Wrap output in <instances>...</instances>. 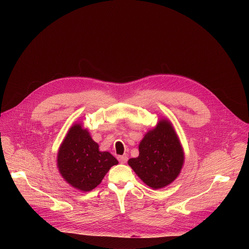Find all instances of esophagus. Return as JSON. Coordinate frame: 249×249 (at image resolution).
<instances>
[{"label": "esophagus", "mask_w": 249, "mask_h": 249, "mask_svg": "<svg viewBox=\"0 0 249 249\" xmlns=\"http://www.w3.org/2000/svg\"><path fill=\"white\" fill-rule=\"evenodd\" d=\"M118 160L121 163H126L127 160H128V157L127 156H120V157H118Z\"/></svg>", "instance_id": "34e87169"}]
</instances>
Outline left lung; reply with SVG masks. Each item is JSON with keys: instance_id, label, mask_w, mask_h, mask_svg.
Wrapping results in <instances>:
<instances>
[{"instance_id": "left-lung-1", "label": "left lung", "mask_w": 249, "mask_h": 249, "mask_svg": "<svg viewBox=\"0 0 249 249\" xmlns=\"http://www.w3.org/2000/svg\"><path fill=\"white\" fill-rule=\"evenodd\" d=\"M184 152L172 123L160 119L139 144V156L128 164L135 173L153 189L169 185L179 175L184 164Z\"/></svg>"}]
</instances>
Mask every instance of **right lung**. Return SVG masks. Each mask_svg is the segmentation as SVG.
I'll return each instance as SVG.
<instances>
[{
  "label": "right lung",
  "mask_w": 249,
  "mask_h": 249,
  "mask_svg": "<svg viewBox=\"0 0 249 249\" xmlns=\"http://www.w3.org/2000/svg\"><path fill=\"white\" fill-rule=\"evenodd\" d=\"M118 160L108 152H100L88 129L75 123L68 130L57 154V167L71 186L89 192L100 184Z\"/></svg>",
  "instance_id": "add662e5"
}]
</instances>
